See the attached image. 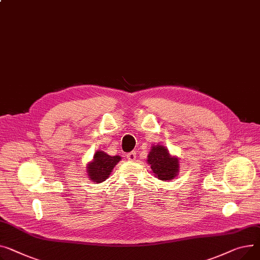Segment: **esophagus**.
Here are the masks:
<instances>
[{"label": "esophagus", "mask_w": 260, "mask_h": 260, "mask_svg": "<svg viewBox=\"0 0 260 260\" xmlns=\"http://www.w3.org/2000/svg\"><path fill=\"white\" fill-rule=\"evenodd\" d=\"M126 157H127V159H128L129 161H135V160H136V158H137V152H136V151L128 152Z\"/></svg>", "instance_id": "obj_1"}]
</instances>
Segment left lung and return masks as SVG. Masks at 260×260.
<instances>
[{
	"label": "left lung",
	"mask_w": 260,
	"mask_h": 260,
	"mask_svg": "<svg viewBox=\"0 0 260 260\" xmlns=\"http://www.w3.org/2000/svg\"><path fill=\"white\" fill-rule=\"evenodd\" d=\"M146 161L154 177L161 181L174 180L179 175V158L170 154L168 148L164 145H152Z\"/></svg>",
	"instance_id": "left-lung-1"
}]
</instances>
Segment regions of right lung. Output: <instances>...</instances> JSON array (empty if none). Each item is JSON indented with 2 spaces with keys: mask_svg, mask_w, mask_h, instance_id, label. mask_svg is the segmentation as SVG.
<instances>
[{
  "mask_svg": "<svg viewBox=\"0 0 260 260\" xmlns=\"http://www.w3.org/2000/svg\"><path fill=\"white\" fill-rule=\"evenodd\" d=\"M119 161H121L120 155L111 157L105 151L96 150L93 160L86 165V175L92 182H95L96 184L105 182L110 177L114 167Z\"/></svg>",
  "mask_w": 260,
  "mask_h": 260,
  "instance_id": "right-lung-1",
  "label": "right lung"
}]
</instances>
